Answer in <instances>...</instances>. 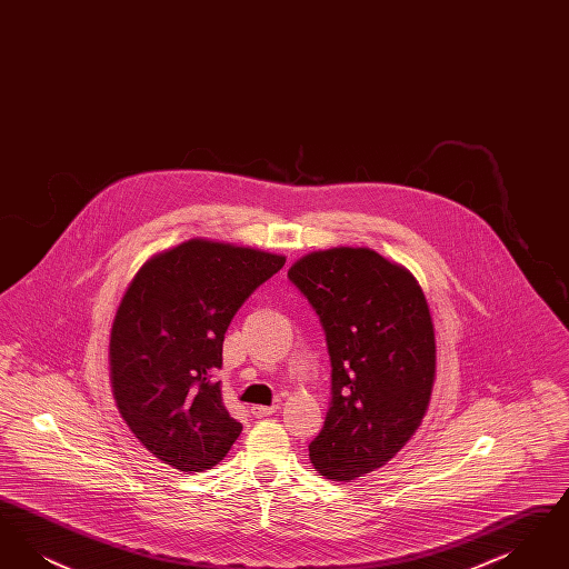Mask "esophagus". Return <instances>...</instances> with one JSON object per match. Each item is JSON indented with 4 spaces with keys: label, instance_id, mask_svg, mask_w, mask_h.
Segmentation results:
<instances>
[{
    "label": "esophagus",
    "instance_id": "1",
    "mask_svg": "<svg viewBox=\"0 0 569 569\" xmlns=\"http://www.w3.org/2000/svg\"><path fill=\"white\" fill-rule=\"evenodd\" d=\"M279 411V406H253L251 407V413L256 416V418H267V416H272V413H277Z\"/></svg>",
    "mask_w": 569,
    "mask_h": 569
}]
</instances>
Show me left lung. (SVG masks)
<instances>
[{
    "label": "left lung",
    "mask_w": 569,
    "mask_h": 569,
    "mask_svg": "<svg viewBox=\"0 0 569 569\" xmlns=\"http://www.w3.org/2000/svg\"><path fill=\"white\" fill-rule=\"evenodd\" d=\"M288 277L320 316L332 365V399L309 459L326 480L352 482L392 459L429 409V302L406 267L369 247L309 251Z\"/></svg>",
    "instance_id": "obj_1"
}]
</instances>
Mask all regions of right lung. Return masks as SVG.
I'll return each mask as SVG.
<instances>
[{"label": "right lung", "instance_id": "obj_1", "mask_svg": "<svg viewBox=\"0 0 569 569\" xmlns=\"http://www.w3.org/2000/svg\"><path fill=\"white\" fill-rule=\"evenodd\" d=\"M286 256L190 239L153 253L134 274L110 328L112 397L136 439L179 471H204L243 431L213 381L223 335Z\"/></svg>", "mask_w": 569, "mask_h": 569}]
</instances>
